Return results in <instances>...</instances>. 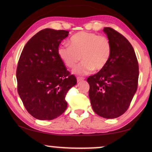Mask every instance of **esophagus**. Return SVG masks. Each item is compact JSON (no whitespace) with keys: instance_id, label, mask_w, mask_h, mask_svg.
Returning <instances> with one entry per match:
<instances>
[{"instance_id":"obj_1","label":"esophagus","mask_w":152,"mask_h":152,"mask_svg":"<svg viewBox=\"0 0 152 152\" xmlns=\"http://www.w3.org/2000/svg\"><path fill=\"white\" fill-rule=\"evenodd\" d=\"M84 80V78H82V77H77V82H80L81 81H83Z\"/></svg>"}]
</instances>
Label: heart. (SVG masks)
<instances>
[{
    "instance_id": "heart-1",
    "label": "heart",
    "mask_w": 152,
    "mask_h": 152,
    "mask_svg": "<svg viewBox=\"0 0 152 152\" xmlns=\"http://www.w3.org/2000/svg\"><path fill=\"white\" fill-rule=\"evenodd\" d=\"M70 44L59 46L58 54L64 64L70 68L75 67L82 58L83 61L73 70L77 75H86L94 69L96 71L102 70L111 56L110 40L93 33H76L70 38Z\"/></svg>"
}]
</instances>
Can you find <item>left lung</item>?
Returning <instances> with one entry per match:
<instances>
[{
    "label": "left lung",
    "instance_id": "8db88e82",
    "mask_svg": "<svg viewBox=\"0 0 152 152\" xmlns=\"http://www.w3.org/2000/svg\"><path fill=\"white\" fill-rule=\"evenodd\" d=\"M103 31L111 43V56L102 70L87 79L88 94L98 115L115 119L128 109L137 91L139 66L135 51L124 36L110 27Z\"/></svg>",
    "mask_w": 152,
    "mask_h": 152
}]
</instances>
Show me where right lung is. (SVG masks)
I'll use <instances>...</instances> for the list:
<instances>
[{"label": "right lung", "instance_id": "right-lung-1", "mask_svg": "<svg viewBox=\"0 0 152 152\" xmlns=\"http://www.w3.org/2000/svg\"><path fill=\"white\" fill-rule=\"evenodd\" d=\"M69 31L43 29L25 45L17 68L18 93L28 113L52 120L67 108V92L77 83L59 58L58 49Z\"/></svg>", "mask_w": 152, "mask_h": 152}]
</instances>
